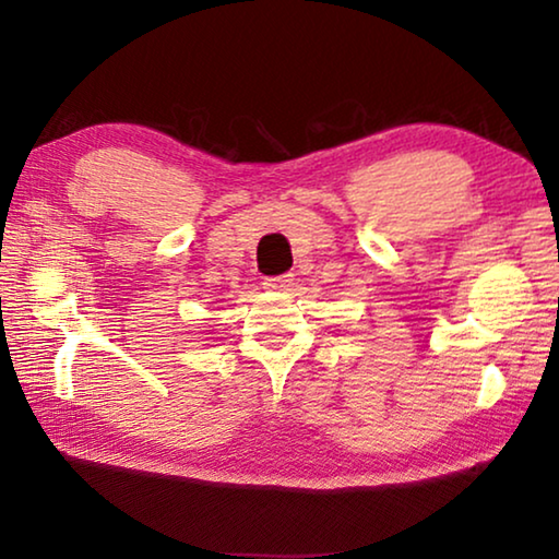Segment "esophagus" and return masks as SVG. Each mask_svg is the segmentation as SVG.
Wrapping results in <instances>:
<instances>
[{
  "mask_svg": "<svg viewBox=\"0 0 559 559\" xmlns=\"http://www.w3.org/2000/svg\"><path fill=\"white\" fill-rule=\"evenodd\" d=\"M293 286V276H276V278H266L263 281V288L273 290V293H283Z\"/></svg>",
  "mask_w": 559,
  "mask_h": 559,
  "instance_id": "34e87169",
  "label": "esophagus"
}]
</instances>
